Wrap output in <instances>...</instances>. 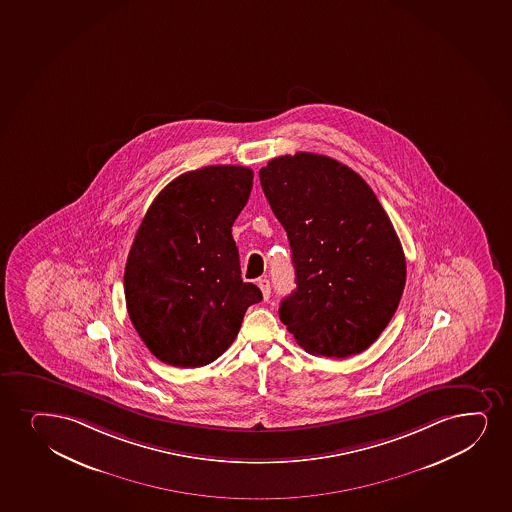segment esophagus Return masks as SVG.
Masks as SVG:
<instances>
[{
  "mask_svg": "<svg viewBox=\"0 0 512 512\" xmlns=\"http://www.w3.org/2000/svg\"><path fill=\"white\" fill-rule=\"evenodd\" d=\"M259 284L260 291H262V295H264V300L267 301L271 298V283H269V279H259L257 281Z\"/></svg>",
  "mask_w": 512,
  "mask_h": 512,
  "instance_id": "esophagus-1",
  "label": "esophagus"
}]
</instances>
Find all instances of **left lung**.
Segmentation results:
<instances>
[{
    "mask_svg": "<svg viewBox=\"0 0 512 512\" xmlns=\"http://www.w3.org/2000/svg\"><path fill=\"white\" fill-rule=\"evenodd\" d=\"M260 185L288 233L296 289L279 319L312 355L348 358L396 313L406 259L391 219L353 169L312 152L271 159Z\"/></svg>",
    "mask_w": 512,
    "mask_h": 512,
    "instance_id": "1",
    "label": "left lung"
}]
</instances>
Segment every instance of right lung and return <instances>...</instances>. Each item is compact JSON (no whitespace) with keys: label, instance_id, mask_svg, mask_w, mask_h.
Returning a JSON list of instances; mask_svg holds the SVG:
<instances>
[{"label":"right lung","instance_id":"right-lung-1","mask_svg":"<svg viewBox=\"0 0 512 512\" xmlns=\"http://www.w3.org/2000/svg\"><path fill=\"white\" fill-rule=\"evenodd\" d=\"M253 171L205 166L161 190L125 267L128 315L145 346L173 367L209 365L238 336L260 289L241 279L231 228L247 205Z\"/></svg>","mask_w":512,"mask_h":512}]
</instances>
